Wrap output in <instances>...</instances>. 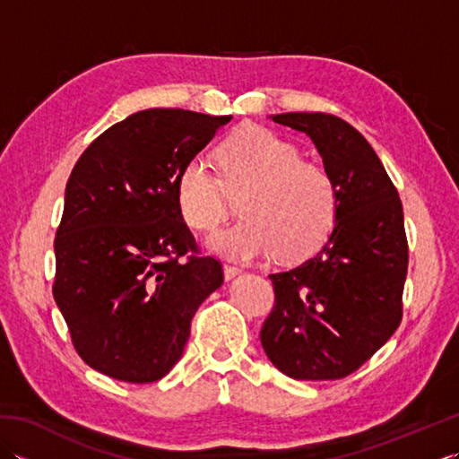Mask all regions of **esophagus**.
<instances>
[{"instance_id": "esophagus-1", "label": "esophagus", "mask_w": 459, "mask_h": 459, "mask_svg": "<svg viewBox=\"0 0 459 459\" xmlns=\"http://www.w3.org/2000/svg\"><path fill=\"white\" fill-rule=\"evenodd\" d=\"M222 270H224V278H227V280H232V278L238 276L240 272H242V268L235 266V264H224Z\"/></svg>"}]
</instances>
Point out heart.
Instances as JSON below:
<instances>
[{"mask_svg": "<svg viewBox=\"0 0 459 459\" xmlns=\"http://www.w3.org/2000/svg\"><path fill=\"white\" fill-rule=\"evenodd\" d=\"M221 179L201 158L183 165L178 204L191 227L214 230L239 195L240 221L209 238L222 256L250 260L278 252L281 260L311 255L335 221L333 181L319 165L301 160L294 143L274 132L245 126L217 150Z\"/></svg>", "mask_w": 459, "mask_h": 459, "instance_id": "b5f03b06", "label": "heart"}]
</instances>
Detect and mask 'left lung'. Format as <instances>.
<instances>
[{"instance_id": "left-lung-1", "label": "left lung", "mask_w": 459, "mask_h": 459, "mask_svg": "<svg viewBox=\"0 0 459 459\" xmlns=\"http://www.w3.org/2000/svg\"><path fill=\"white\" fill-rule=\"evenodd\" d=\"M272 120L316 143L337 209L335 227L316 256L270 274L276 299L260 341L291 378H343L401 325L408 270L403 203L375 150L345 120L324 112Z\"/></svg>"}]
</instances>
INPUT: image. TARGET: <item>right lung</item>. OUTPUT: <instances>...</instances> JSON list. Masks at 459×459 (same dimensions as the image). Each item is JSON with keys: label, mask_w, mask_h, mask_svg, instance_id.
Masks as SVG:
<instances>
[{"label": "right lung", "mask_w": 459, "mask_h": 459, "mask_svg": "<svg viewBox=\"0 0 459 459\" xmlns=\"http://www.w3.org/2000/svg\"><path fill=\"white\" fill-rule=\"evenodd\" d=\"M230 116L150 108L76 161L55 237L53 296L86 365L153 383L183 355L195 311L222 284L178 204V178ZM186 260H182V256Z\"/></svg>", "instance_id": "add662e5"}]
</instances>
